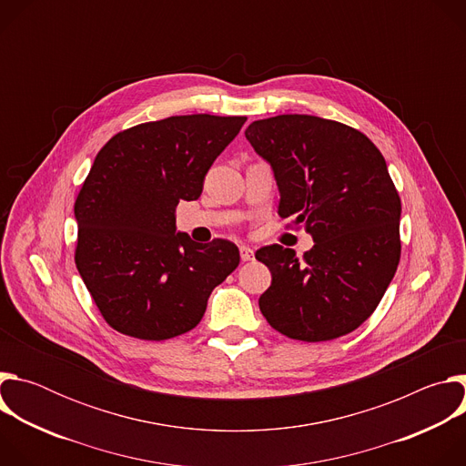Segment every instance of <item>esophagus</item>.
Instances as JSON below:
<instances>
[{
	"label": "esophagus",
	"instance_id": "esophagus-1",
	"mask_svg": "<svg viewBox=\"0 0 466 466\" xmlns=\"http://www.w3.org/2000/svg\"><path fill=\"white\" fill-rule=\"evenodd\" d=\"M239 256H241V261H250L254 259V250L250 247H239Z\"/></svg>",
	"mask_w": 466,
	"mask_h": 466
}]
</instances>
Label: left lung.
<instances>
[{
  "mask_svg": "<svg viewBox=\"0 0 466 466\" xmlns=\"http://www.w3.org/2000/svg\"><path fill=\"white\" fill-rule=\"evenodd\" d=\"M245 137L275 171L279 216L315 241L300 259L280 245L256 252L273 277L263 317L306 343L350 334L380 304L402 252V203L385 158L358 128L308 114L252 121Z\"/></svg>",
  "mask_w": 466,
  "mask_h": 466,
  "instance_id": "left-lung-1",
  "label": "left lung"
}]
</instances>
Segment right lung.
I'll return each instance as SVG.
<instances>
[{
    "instance_id": "add662e5",
    "label": "right lung",
    "mask_w": 466,
    "mask_h": 466,
    "mask_svg": "<svg viewBox=\"0 0 466 466\" xmlns=\"http://www.w3.org/2000/svg\"><path fill=\"white\" fill-rule=\"evenodd\" d=\"M245 116H171L114 135L76 201V265L103 319L125 336L166 341L201 322L210 293L239 263L228 239L177 232Z\"/></svg>"
}]
</instances>
